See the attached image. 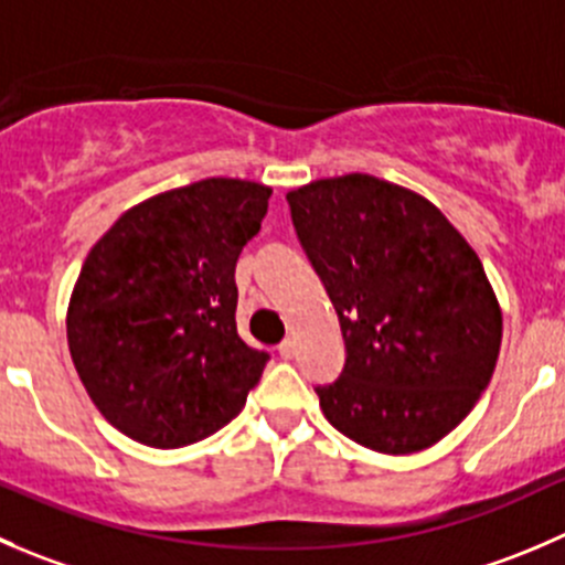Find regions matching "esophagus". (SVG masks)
I'll return each instance as SVG.
<instances>
[{
    "label": "esophagus",
    "instance_id": "esophagus-1",
    "mask_svg": "<svg viewBox=\"0 0 565 565\" xmlns=\"http://www.w3.org/2000/svg\"><path fill=\"white\" fill-rule=\"evenodd\" d=\"M278 355H281V359H292V355H295V342H292V339H284V342L278 344Z\"/></svg>",
    "mask_w": 565,
    "mask_h": 565
}]
</instances>
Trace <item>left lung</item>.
Listing matches in <instances>:
<instances>
[{
  "label": "left lung",
  "mask_w": 565,
  "mask_h": 565,
  "mask_svg": "<svg viewBox=\"0 0 565 565\" xmlns=\"http://www.w3.org/2000/svg\"><path fill=\"white\" fill-rule=\"evenodd\" d=\"M287 201L348 348L342 375L317 386L322 414L366 450H428L494 375L502 309L483 262L439 206L370 173Z\"/></svg>",
  "instance_id": "8db88e82"
}]
</instances>
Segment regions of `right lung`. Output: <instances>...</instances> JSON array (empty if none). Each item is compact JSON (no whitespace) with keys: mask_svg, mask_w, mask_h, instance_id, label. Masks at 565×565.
Segmentation results:
<instances>
[{"mask_svg":"<svg viewBox=\"0 0 565 565\" xmlns=\"http://www.w3.org/2000/svg\"><path fill=\"white\" fill-rule=\"evenodd\" d=\"M273 188L201 179L126 210L85 256L65 311L71 361L98 414L157 450L243 411L267 353L237 333V267Z\"/></svg>","mask_w":565,"mask_h":565,"instance_id":"obj_1","label":"right lung"}]
</instances>
